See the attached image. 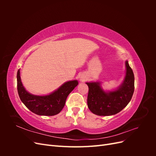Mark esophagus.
Here are the masks:
<instances>
[{
	"mask_svg": "<svg viewBox=\"0 0 156 156\" xmlns=\"http://www.w3.org/2000/svg\"><path fill=\"white\" fill-rule=\"evenodd\" d=\"M80 80H81V82H84V81H86L87 77L84 76V75H81V77H80Z\"/></svg>",
	"mask_w": 156,
	"mask_h": 156,
	"instance_id": "34e87169",
	"label": "esophagus"
}]
</instances>
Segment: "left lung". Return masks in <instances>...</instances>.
I'll use <instances>...</instances> for the list:
<instances>
[{
    "label": "left lung",
    "mask_w": 156,
    "mask_h": 156,
    "mask_svg": "<svg viewBox=\"0 0 156 156\" xmlns=\"http://www.w3.org/2000/svg\"><path fill=\"white\" fill-rule=\"evenodd\" d=\"M126 73L123 83L115 91L105 92L100 83H87L88 87L87 104L92 112L98 116L117 114L127 106L134 92L135 78L133 70L126 62Z\"/></svg>",
    "instance_id": "8db88e82"
}]
</instances>
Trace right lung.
<instances>
[{
	"label": "right lung",
	"mask_w": 156,
	"mask_h": 156,
	"mask_svg": "<svg viewBox=\"0 0 156 156\" xmlns=\"http://www.w3.org/2000/svg\"><path fill=\"white\" fill-rule=\"evenodd\" d=\"M17 91L21 101L32 112L42 116L58 114L65 105L67 97L78 85L77 80L68 81L58 89L47 96H35L28 92L21 81L20 70L17 73Z\"/></svg>",
	"instance_id": "add662e5"
}]
</instances>
